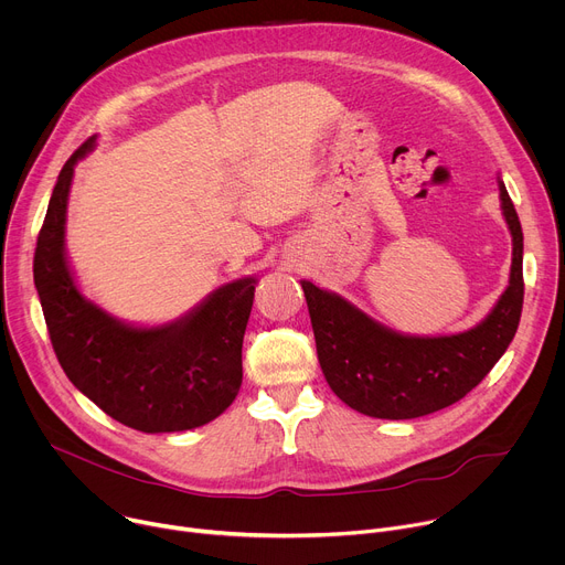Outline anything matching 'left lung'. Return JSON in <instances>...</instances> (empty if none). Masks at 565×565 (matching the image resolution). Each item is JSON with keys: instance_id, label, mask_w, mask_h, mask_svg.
<instances>
[{"instance_id": "8db88e82", "label": "left lung", "mask_w": 565, "mask_h": 565, "mask_svg": "<svg viewBox=\"0 0 565 565\" xmlns=\"http://www.w3.org/2000/svg\"><path fill=\"white\" fill-rule=\"evenodd\" d=\"M502 214L513 237L509 287L489 317L450 337H409L384 328L349 300L300 280L317 355L332 392L373 418H418L450 407L504 355L523 312V228L502 181Z\"/></svg>"}]
</instances>
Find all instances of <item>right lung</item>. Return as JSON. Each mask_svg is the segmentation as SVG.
Returning <instances> with one entry per match:
<instances>
[{"instance_id": "1", "label": "right lung", "mask_w": 565, "mask_h": 565, "mask_svg": "<svg viewBox=\"0 0 565 565\" xmlns=\"http://www.w3.org/2000/svg\"><path fill=\"white\" fill-rule=\"evenodd\" d=\"M95 140L63 164L33 255L54 353L70 382L110 418L147 434L201 427L224 414L242 386L255 278L214 289L190 315L156 328L128 326L85 298L65 257V214L74 164Z\"/></svg>"}]
</instances>
